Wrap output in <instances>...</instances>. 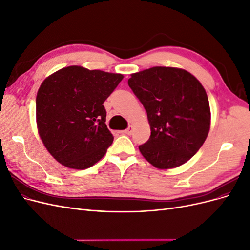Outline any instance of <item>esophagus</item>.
Segmentation results:
<instances>
[{"instance_id":"esophagus-1","label":"esophagus","mask_w":250,"mask_h":250,"mask_svg":"<svg viewBox=\"0 0 250 250\" xmlns=\"http://www.w3.org/2000/svg\"><path fill=\"white\" fill-rule=\"evenodd\" d=\"M132 132H133V126H131V125H130L129 127H128L126 130H124V131H123V133L128 134V135H130Z\"/></svg>"}]
</instances>
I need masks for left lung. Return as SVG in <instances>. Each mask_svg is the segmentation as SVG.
Here are the masks:
<instances>
[{
  "label": "left lung",
  "mask_w": 250,
  "mask_h": 250,
  "mask_svg": "<svg viewBox=\"0 0 250 250\" xmlns=\"http://www.w3.org/2000/svg\"><path fill=\"white\" fill-rule=\"evenodd\" d=\"M128 85L147 111L151 135L139 146L158 169L187 163L206 141L210 109L206 89L191 73L154 66L131 74Z\"/></svg>",
  "instance_id": "8db88e82"
}]
</instances>
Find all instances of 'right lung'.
<instances>
[{"label":"right lung","instance_id":"right-lung-1","mask_svg":"<svg viewBox=\"0 0 250 250\" xmlns=\"http://www.w3.org/2000/svg\"><path fill=\"white\" fill-rule=\"evenodd\" d=\"M122 79V74L71 65L43 80L36 96L37 129L57 162L84 170L105 155L113 137L103 103Z\"/></svg>","mask_w":250,"mask_h":250}]
</instances>
